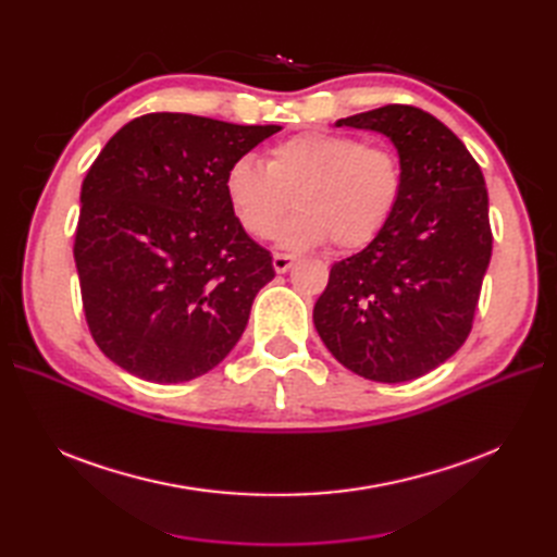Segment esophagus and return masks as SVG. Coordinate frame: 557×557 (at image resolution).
I'll return each mask as SVG.
<instances>
[{"mask_svg":"<svg viewBox=\"0 0 557 557\" xmlns=\"http://www.w3.org/2000/svg\"><path fill=\"white\" fill-rule=\"evenodd\" d=\"M293 262H295V258L293 256H283V252H276V256L272 258V264H274V272L276 274L288 272V269L293 267Z\"/></svg>","mask_w":557,"mask_h":557,"instance_id":"esophagus-1","label":"esophagus"}]
</instances>
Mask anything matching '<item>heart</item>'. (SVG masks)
Segmentation results:
<instances>
[{"instance_id":"heart-1","label":"heart","mask_w":557,"mask_h":557,"mask_svg":"<svg viewBox=\"0 0 557 557\" xmlns=\"http://www.w3.org/2000/svg\"><path fill=\"white\" fill-rule=\"evenodd\" d=\"M223 188L250 237H272L295 205L299 213L278 230V248L295 252L332 242L339 250H356L393 218L404 172L391 148L309 129L269 148L264 166L252 158L234 160Z\"/></svg>"}]
</instances>
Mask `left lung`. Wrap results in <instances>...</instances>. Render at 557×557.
<instances>
[{"instance_id":"8db88e82","label":"left lung","mask_w":557,"mask_h":557,"mask_svg":"<svg viewBox=\"0 0 557 557\" xmlns=\"http://www.w3.org/2000/svg\"><path fill=\"white\" fill-rule=\"evenodd\" d=\"M334 125L391 139L404 188L376 239L332 264L313 325L358 376L379 383L425 376L465 344L491 262L481 166L442 121L416 107L387 104Z\"/></svg>"}]
</instances>
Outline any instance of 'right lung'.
I'll list each match as a JSON object with an SVG mask.
<instances>
[{
    "mask_svg": "<svg viewBox=\"0 0 557 557\" xmlns=\"http://www.w3.org/2000/svg\"><path fill=\"white\" fill-rule=\"evenodd\" d=\"M278 129L148 113L92 162L74 244L83 311L99 350L132 376L193 381L242 339L274 267L234 218L223 181Z\"/></svg>",
    "mask_w": 557,
    "mask_h": 557,
    "instance_id": "add662e5",
    "label": "right lung"
}]
</instances>
